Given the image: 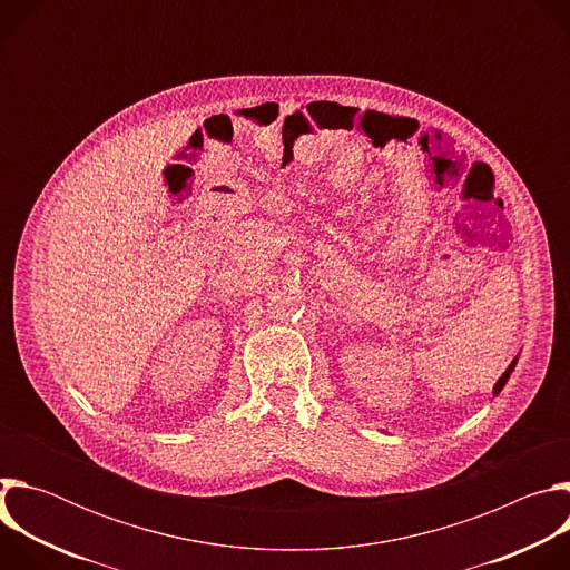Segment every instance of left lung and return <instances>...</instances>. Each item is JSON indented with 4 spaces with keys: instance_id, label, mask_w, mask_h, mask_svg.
<instances>
[{
    "instance_id": "1",
    "label": "left lung",
    "mask_w": 570,
    "mask_h": 570,
    "mask_svg": "<svg viewBox=\"0 0 570 570\" xmlns=\"http://www.w3.org/2000/svg\"><path fill=\"white\" fill-rule=\"evenodd\" d=\"M517 361H519V356H517V358H514V361H512V363H510V367H508V370H505V372H503V374H501V379H499V381H497V385H494V396H497V394H499V392H501V390H503V387H505V383H508V379H510V374H512V372H514V367H517Z\"/></svg>"
}]
</instances>
